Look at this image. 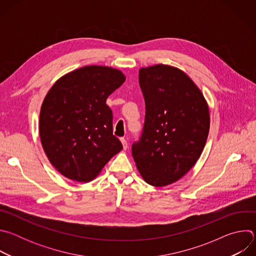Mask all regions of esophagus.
<instances>
[{"label":"esophagus","mask_w":256,"mask_h":256,"mask_svg":"<svg viewBox=\"0 0 256 256\" xmlns=\"http://www.w3.org/2000/svg\"><path fill=\"white\" fill-rule=\"evenodd\" d=\"M120 142L122 144V147H124V150H126L128 149V142L124 138H120Z\"/></svg>","instance_id":"esophagus-1"}]
</instances>
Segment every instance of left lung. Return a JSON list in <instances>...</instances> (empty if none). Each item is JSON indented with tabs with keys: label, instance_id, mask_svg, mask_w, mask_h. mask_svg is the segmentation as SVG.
I'll return each instance as SVG.
<instances>
[{
	"label": "left lung",
	"instance_id": "obj_1",
	"mask_svg": "<svg viewBox=\"0 0 256 256\" xmlns=\"http://www.w3.org/2000/svg\"><path fill=\"white\" fill-rule=\"evenodd\" d=\"M138 83L146 116L132 157L147 184L166 186L198 160L210 130L208 106L186 72L168 64L140 68Z\"/></svg>",
	"mask_w": 256,
	"mask_h": 256
}]
</instances>
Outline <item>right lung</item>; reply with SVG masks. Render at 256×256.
I'll use <instances>...</instances> for the list:
<instances>
[{"mask_svg": "<svg viewBox=\"0 0 256 256\" xmlns=\"http://www.w3.org/2000/svg\"><path fill=\"white\" fill-rule=\"evenodd\" d=\"M124 81L120 70L86 66L60 77L48 92L40 134L50 162L64 177L89 182L122 151L106 99Z\"/></svg>", "mask_w": 256, "mask_h": 256, "instance_id": "obj_1", "label": "right lung"}]
</instances>
